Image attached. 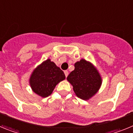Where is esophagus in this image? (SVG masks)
Instances as JSON below:
<instances>
[{"mask_svg":"<svg viewBox=\"0 0 133 133\" xmlns=\"http://www.w3.org/2000/svg\"><path fill=\"white\" fill-rule=\"evenodd\" d=\"M64 75H65V77H67V76L69 75V72H68V70H64Z\"/></svg>","mask_w":133,"mask_h":133,"instance_id":"1","label":"esophagus"}]
</instances>
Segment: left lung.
I'll return each instance as SVG.
<instances>
[{"label":"left lung","mask_w":133,"mask_h":133,"mask_svg":"<svg viewBox=\"0 0 133 133\" xmlns=\"http://www.w3.org/2000/svg\"><path fill=\"white\" fill-rule=\"evenodd\" d=\"M78 98L89 100L98 92L102 84L101 75L92 64L81 59L75 64V70L66 78Z\"/></svg>","instance_id":"left-lung-1"}]
</instances>
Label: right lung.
<instances>
[{
    "mask_svg": "<svg viewBox=\"0 0 133 133\" xmlns=\"http://www.w3.org/2000/svg\"><path fill=\"white\" fill-rule=\"evenodd\" d=\"M64 79L65 75L63 70L47 59L33 70L29 83L33 92L44 98L49 97L56 84Z\"/></svg>",
    "mask_w": 133,
    "mask_h": 133,
    "instance_id": "1",
    "label": "right lung"
}]
</instances>
